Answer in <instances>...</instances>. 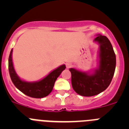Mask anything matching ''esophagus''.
<instances>
[{"mask_svg":"<svg viewBox=\"0 0 129 129\" xmlns=\"http://www.w3.org/2000/svg\"><path fill=\"white\" fill-rule=\"evenodd\" d=\"M66 67H67V68H70L72 67V64L70 63V62H68V63L66 64Z\"/></svg>","mask_w":129,"mask_h":129,"instance_id":"obj_1","label":"esophagus"}]
</instances>
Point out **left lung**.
I'll return each mask as SVG.
<instances>
[{"label": "left lung", "instance_id": "left-lung-1", "mask_svg": "<svg viewBox=\"0 0 129 129\" xmlns=\"http://www.w3.org/2000/svg\"><path fill=\"white\" fill-rule=\"evenodd\" d=\"M94 41L100 44V66L92 74L71 68L73 89L83 96H93L103 92L110 84L116 68V55L109 39L98 35Z\"/></svg>", "mask_w": 129, "mask_h": 129}]
</instances>
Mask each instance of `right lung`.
Masks as SVG:
<instances>
[{
    "mask_svg": "<svg viewBox=\"0 0 129 129\" xmlns=\"http://www.w3.org/2000/svg\"><path fill=\"white\" fill-rule=\"evenodd\" d=\"M12 52H10L8 59V69L11 79L15 86L25 95L34 98H42L48 95L53 90L55 82L61 72L66 68L64 64L53 70L46 77L39 81L29 83L21 80L16 74L12 62Z\"/></svg>",
    "mask_w": 129,
    "mask_h": 129,
    "instance_id": "right-lung-1",
    "label": "right lung"
}]
</instances>
